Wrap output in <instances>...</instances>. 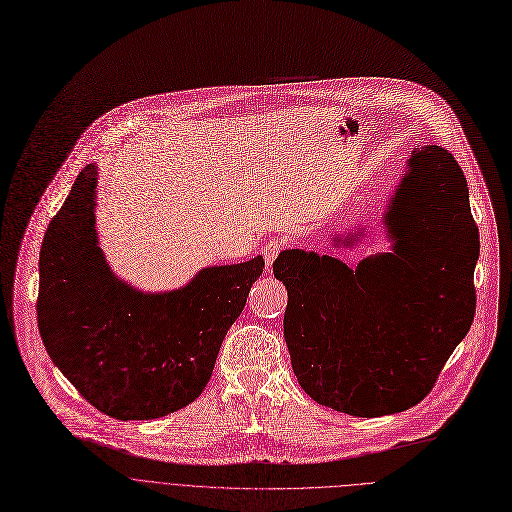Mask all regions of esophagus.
<instances>
[{"label": "esophagus", "mask_w": 512, "mask_h": 512, "mask_svg": "<svg viewBox=\"0 0 512 512\" xmlns=\"http://www.w3.org/2000/svg\"><path fill=\"white\" fill-rule=\"evenodd\" d=\"M281 249H283V243L277 241V239H271V241L263 247V259H265L267 269H271V265H273V261L277 259V255H279Z\"/></svg>", "instance_id": "esophagus-1"}]
</instances>
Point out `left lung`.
I'll return each mask as SVG.
<instances>
[{"label": "left lung", "instance_id": "1", "mask_svg": "<svg viewBox=\"0 0 512 512\" xmlns=\"http://www.w3.org/2000/svg\"><path fill=\"white\" fill-rule=\"evenodd\" d=\"M390 251L346 263L285 249L273 263L287 289L283 335L299 386L350 416L404 412L432 390L468 333L480 253L468 185L454 156L414 148L382 213ZM366 225L331 235L364 243Z\"/></svg>", "mask_w": 512, "mask_h": 512}]
</instances>
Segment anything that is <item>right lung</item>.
<instances>
[{
  "instance_id": "right-lung-1",
  "label": "right lung",
  "mask_w": 512,
  "mask_h": 512,
  "mask_svg": "<svg viewBox=\"0 0 512 512\" xmlns=\"http://www.w3.org/2000/svg\"><path fill=\"white\" fill-rule=\"evenodd\" d=\"M98 164L80 170L40 251L38 327L54 366L100 412L152 420L197 400L263 273L261 255L144 291L108 265L96 233Z\"/></svg>"
}]
</instances>
